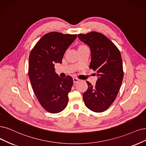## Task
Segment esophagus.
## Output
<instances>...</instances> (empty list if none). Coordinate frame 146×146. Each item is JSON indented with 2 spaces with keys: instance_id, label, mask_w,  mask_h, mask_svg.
<instances>
[{
  "instance_id": "esophagus-1",
  "label": "esophagus",
  "mask_w": 146,
  "mask_h": 146,
  "mask_svg": "<svg viewBox=\"0 0 146 146\" xmlns=\"http://www.w3.org/2000/svg\"><path fill=\"white\" fill-rule=\"evenodd\" d=\"M73 82H74V84L78 83V82L79 81V79H78V78H73Z\"/></svg>"
}]
</instances>
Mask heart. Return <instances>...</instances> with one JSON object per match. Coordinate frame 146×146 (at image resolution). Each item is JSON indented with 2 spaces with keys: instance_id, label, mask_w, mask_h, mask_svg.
Segmentation results:
<instances>
[{
  "instance_id": "1",
  "label": "heart",
  "mask_w": 146,
  "mask_h": 146,
  "mask_svg": "<svg viewBox=\"0 0 146 146\" xmlns=\"http://www.w3.org/2000/svg\"><path fill=\"white\" fill-rule=\"evenodd\" d=\"M81 46H84V45H81Z\"/></svg>"
}]
</instances>
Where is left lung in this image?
<instances>
[{
	"label": "left lung",
	"instance_id": "obj_1",
	"mask_svg": "<svg viewBox=\"0 0 146 146\" xmlns=\"http://www.w3.org/2000/svg\"><path fill=\"white\" fill-rule=\"evenodd\" d=\"M78 38L90 47V67L99 76L96 85L87 81L88 89L83 94L85 106L96 112L106 111L118 94L123 79L120 50L108 38L95 31L80 34Z\"/></svg>",
	"mask_w": 146,
	"mask_h": 146
}]
</instances>
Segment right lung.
Returning a JSON list of instances; mask_svg holds the SVG:
<instances>
[{
	"label": "right lung",
	"mask_w": 146,
	"mask_h": 146,
	"mask_svg": "<svg viewBox=\"0 0 146 146\" xmlns=\"http://www.w3.org/2000/svg\"><path fill=\"white\" fill-rule=\"evenodd\" d=\"M76 34L51 32L43 35L29 55L28 74L32 88L42 107L56 114L66 108L73 79L61 78L55 72V63H61L68 46Z\"/></svg>",
	"instance_id": "obj_1"
}]
</instances>
